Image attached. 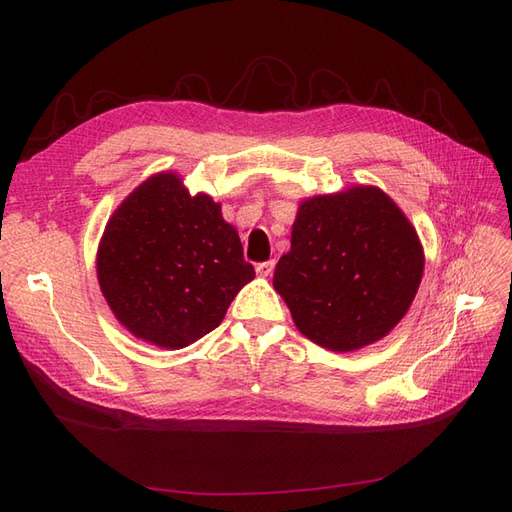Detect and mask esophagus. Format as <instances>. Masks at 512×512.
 Here are the masks:
<instances>
[{"label":"esophagus","mask_w":512,"mask_h":512,"mask_svg":"<svg viewBox=\"0 0 512 512\" xmlns=\"http://www.w3.org/2000/svg\"><path fill=\"white\" fill-rule=\"evenodd\" d=\"M275 269V260H267V262H258L256 265V273L262 277H269Z\"/></svg>","instance_id":"esophagus-1"}]
</instances>
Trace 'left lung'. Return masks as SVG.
Here are the masks:
<instances>
[{"mask_svg": "<svg viewBox=\"0 0 512 512\" xmlns=\"http://www.w3.org/2000/svg\"><path fill=\"white\" fill-rule=\"evenodd\" d=\"M423 267L421 241L404 211L380 188L356 185L303 200L273 288L307 339L352 352L389 335L406 316Z\"/></svg>", "mask_w": 512, "mask_h": 512, "instance_id": "obj_1", "label": "left lung"}]
</instances>
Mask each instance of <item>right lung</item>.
I'll use <instances>...</instances> for the list:
<instances>
[{
  "instance_id": "obj_1",
  "label": "right lung",
  "mask_w": 512,
  "mask_h": 512,
  "mask_svg": "<svg viewBox=\"0 0 512 512\" xmlns=\"http://www.w3.org/2000/svg\"><path fill=\"white\" fill-rule=\"evenodd\" d=\"M96 265L115 318L134 337L170 350L218 327L256 275L220 205L207 194L192 196L168 170L117 207Z\"/></svg>"
}]
</instances>
